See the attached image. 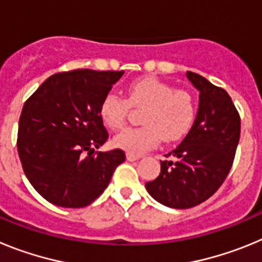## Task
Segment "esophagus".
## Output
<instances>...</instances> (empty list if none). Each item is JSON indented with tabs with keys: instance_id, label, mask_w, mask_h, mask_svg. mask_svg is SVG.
<instances>
[{
	"instance_id": "34e87169",
	"label": "esophagus",
	"mask_w": 262,
	"mask_h": 262,
	"mask_svg": "<svg viewBox=\"0 0 262 262\" xmlns=\"http://www.w3.org/2000/svg\"><path fill=\"white\" fill-rule=\"evenodd\" d=\"M140 155H134V154H127V160L128 161H136V160L140 159Z\"/></svg>"
}]
</instances>
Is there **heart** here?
<instances>
[{
  "mask_svg": "<svg viewBox=\"0 0 262 262\" xmlns=\"http://www.w3.org/2000/svg\"><path fill=\"white\" fill-rule=\"evenodd\" d=\"M129 106L144 107L143 127L124 128L114 138V144L128 154L140 155L164 142H176L189 133L195 119V101L190 92L174 89L155 77L134 81L127 89V101L114 93L106 94L99 106V117L111 129L126 122Z\"/></svg>",
  "mask_w": 262,
  "mask_h": 262,
  "instance_id": "obj_1",
  "label": "heart"
}]
</instances>
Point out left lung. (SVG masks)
Here are the masks:
<instances>
[{
    "mask_svg": "<svg viewBox=\"0 0 262 262\" xmlns=\"http://www.w3.org/2000/svg\"><path fill=\"white\" fill-rule=\"evenodd\" d=\"M187 78L200 90V107L189 134L172 157L161 163V172L145 184L157 202L173 209H190L209 200L232 168L240 139V115L223 88L194 72Z\"/></svg>",
    "mask_w": 262,
    "mask_h": 262,
    "instance_id": "left-lung-1",
    "label": "left lung"
}]
</instances>
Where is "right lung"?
<instances>
[{
    "instance_id": "add662e5",
    "label": "right lung",
    "mask_w": 262,
    "mask_h": 262,
    "mask_svg": "<svg viewBox=\"0 0 262 262\" xmlns=\"http://www.w3.org/2000/svg\"><path fill=\"white\" fill-rule=\"evenodd\" d=\"M124 72L75 69L48 77L23 105L17 148L23 172L45 200L85 207L103 193L122 149L97 152L108 139L99 106Z\"/></svg>"
}]
</instances>
